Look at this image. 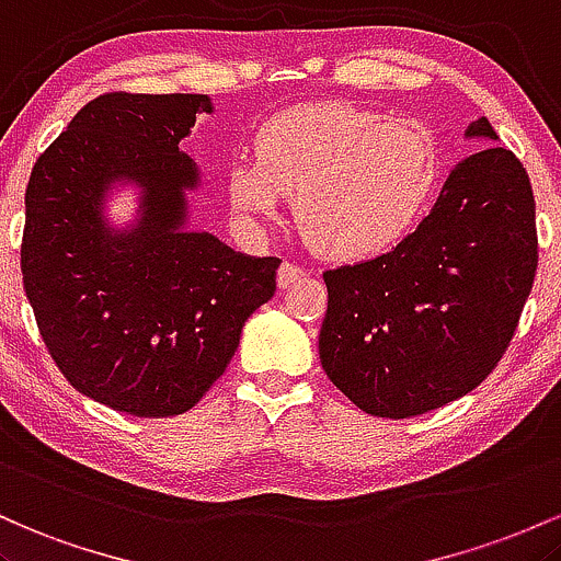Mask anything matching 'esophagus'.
I'll return each instance as SVG.
<instances>
[{
	"mask_svg": "<svg viewBox=\"0 0 561 561\" xmlns=\"http://www.w3.org/2000/svg\"><path fill=\"white\" fill-rule=\"evenodd\" d=\"M301 278H305V270L297 267V264L283 262L280 267H278V286L280 288H288V286H291V283H297Z\"/></svg>",
	"mask_w": 561,
	"mask_h": 561,
	"instance_id": "1",
	"label": "esophagus"
}]
</instances>
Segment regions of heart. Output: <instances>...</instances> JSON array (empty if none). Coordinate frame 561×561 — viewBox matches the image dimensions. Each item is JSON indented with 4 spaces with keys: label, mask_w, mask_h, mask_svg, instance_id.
Wrapping results in <instances>:
<instances>
[{
    "label": "heart",
    "mask_w": 561,
    "mask_h": 561,
    "mask_svg": "<svg viewBox=\"0 0 561 561\" xmlns=\"http://www.w3.org/2000/svg\"><path fill=\"white\" fill-rule=\"evenodd\" d=\"M437 182L439 145L421 122L318 103L262 124L254 159L230 167L228 198L254 222L294 193L297 228L318 254L365 260L408 236Z\"/></svg>",
    "instance_id": "1"
}]
</instances>
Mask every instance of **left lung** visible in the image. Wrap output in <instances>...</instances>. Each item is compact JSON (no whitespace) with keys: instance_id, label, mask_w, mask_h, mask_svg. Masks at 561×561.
Returning <instances> with one entry per match:
<instances>
[{"instance_id":"left-lung-1","label":"left lung","mask_w":561,"mask_h":561,"mask_svg":"<svg viewBox=\"0 0 561 561\" xmlns=\"http://www.w3.org/2000/svg\"><path fill=\"white\" fill-rule=\"evenodd\" d=\"M467 137L499 142L484 116ZM535 267L530 178L512 150L488 145L456 163L432 211L392 251L325 270V376L381 419L463 398L512 342Z\"/></svg>"}]
</instances>
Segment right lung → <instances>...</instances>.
Segmentation results:
<instances>
[{
	"instance_id": "obj_1",
	"label": "right lung",
	"mask_w": 561,
	"mask_h": 561,
	"mask_svg": "<svg viewBox=\"0 0 561 561\" xmlns=\"http://www.w3.org/2000/svg\"><path fill=\"white\" fill-rule=\"evenodd\" d=\"M198 113H211L206 94H100L26 187L23 288L47 352L73 389L129 416L191 411L275 294L278 256H247L187 228L198 167L180 140ZM118 181L141 187L124 231L102 217Z\"/></svg>"
}]
</instances>
